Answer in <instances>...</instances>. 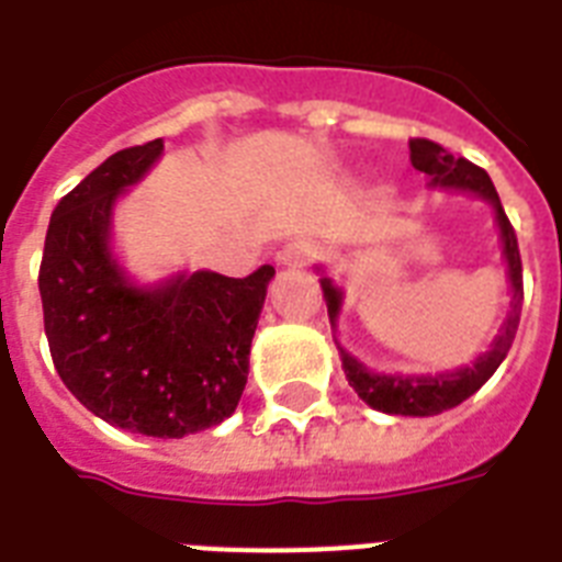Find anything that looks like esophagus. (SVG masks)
<instances>
[{"label": "esophagus", "mask_w": 562, "mask_h": 562, "mask_svg": "<svg viewBox=\"0 0 562 562\" xmlns=\"http://www.w3.org/2000/svg\"><path fill=\"white\" fill-rule=\"evenodd\" d=\"M315 256V245H308V241H289V245L277 254V262L289 265V268H303V265L312 262Z\"/></svg>", "instance_id": "34e87169"}]
</instances>
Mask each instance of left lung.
<instances>
[{"mask_svg": "<svg viewBox=\"0 0 562 562\" xmlns=\"http://www.w3.org/2000/svg\"><path fill=\"white\" fill-rule=\"evenodd\" d=\"M411 162L414 169L428 175L431 187L446 189H463L484 198L493 203L498 221V233H502V247H505L507 259V277H510V289H514V300H510V315H507L502 333L493 341L484 356L472 368H461L454 373H437V375H382L370 373L364 364L352 359L350 352L341 350V368L356 387L361 400L368 402L370 408L384 411V414H402V417H435L443 411L461 405L463 400H470L472 393L479 391L481 384L487 382L490 375L496 373V368L505 361L507 350L516 338V326H519V315H522V256H519V241H516L514 224L502 210L498 192L493 187V180L484 169H479L475 162L463 160V157H452L443 145L431 143V139H411ZM324 289L326 308H329V321L335 324V317L341 312V291L335 289L333 280H321Z\"/></svg>", "mask_w": 562, "mask_h": 562, "instance_id": "left-lung-1", "label": "left lung"}]
</instances>
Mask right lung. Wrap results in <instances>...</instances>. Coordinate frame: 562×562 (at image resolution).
Returning a JSON list of instances; mask_svg holds the SVG:
<instances>
[{"mask_svg":"<svg viewBox=\"0 0 562 562\" xmlns=\"http://www.w3.org/2000/svg\"><path fill=\"white\" fill-rule=\"evenodd\" d=\"M162 154L122 148L57 201L40 262L43 326L57 375L83 408L134 435L187 437L236 411L273 277L180 273L136 289L110 256V212Z\"/></svg>","mask_w":562,"mask_h":562,"instance_id":"right-lung-1","label":"right lung"}]
</instances>
